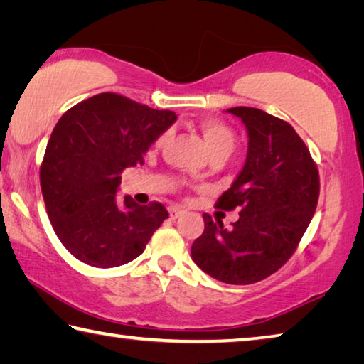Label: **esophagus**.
I'll use <instances>...</instances> for the list:
<instances>
[{
    "label": "esophagus",
    "mask_w": 364,
    "mask_h": 364,
    "mask_svg": "<svg viewBox=\"0 0 364 364\" xmlns=\"http://www.w3.org/2000/svg\"><path fill=\"white\" fill-rule=\"evenodd\" d=\"M168 213H170V218L171 220H176L178 217H181L183 210H180V208H176V207H171L170 210H168Z\"/></svg>",
    "instance_id": "1"
}]
</instances>
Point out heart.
Returning a JSON list of instances; mask_svg holds the SVG:
<instances>
[{"instance_id": "obj_1", "label": "heart", "mask_w": 364, "mask_h": 364, "mask_svg": "<svg viewBox=\"0 0 364 364\" xmlns=\"http://www.w3.org/2000/svg\"><path fill=\"white\" fill-rule=\"evenodd\" d=\"M200 133L204 136L208 152H210L212 159L220 157V159H228L234 152L237 146V138L236 133L231 127H228L226 123L218 122V120H204L200 122ZM170 138V132H165L159 136L157 146H164Z\"/></svg>"}]
</instances>
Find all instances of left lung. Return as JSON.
Listing matches in <instances>:
<instances>
[{"label":"left lung","instance_id":"obj_1","mask_svg":"<svg viewBox=\"0 0 364 364\" xmlns=\"http://www.w3.org/2000/svg\"><path fill=\"white\" fill-rule=\"evenodd\" d=\"M247 128L245 164L218 197L221 210L241 208L231 230L204 213L193 242L194 263L226 284H254L278 271L297 249L316 210L319 173L292 125L254 107H231Z\"/></svg>","mask_w":364,"mask_h":364}]
</instances>
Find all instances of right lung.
<instances>
[{
	"label": "right lung",
	"instance_id": "obj_1",
	"mask_svg": "<svg viewBox=\"0 0 364 364\" xmlns=\"http://www.w3.org/2000/svg\"><path fill=\"white\" fill-rule=\"evenodd\" d=\"M176 120L117 93L78 102L60 117L40 168L41 193L59 241L80 262L114 268L143 254L168 218L160 202L117 197L120 173L144 162L149 146Z\"/></svg>",
	"mask_w": 364,
	"mask_h": 364
}]
</instances>
